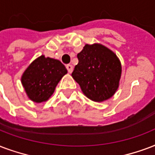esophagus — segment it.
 Segmentation results:
<instances>
[{
  "instance_id": "34e87169",
  "label": "esophagus",
  "mask_w": 155,
  "mask_h": 155,
  "mask_svg": "<svg viewBox=\"0 0 155 155\" xmlns=\"http://www.w3.org/2000/svg\"><path fill=\"white\" fill-rule=\"evenodd\" d=\"M66 67H67V71H68V72H69V73L72 72L73 67H72V66H71V64H67V66H66Z\"/></svg>"
}]
</instances>
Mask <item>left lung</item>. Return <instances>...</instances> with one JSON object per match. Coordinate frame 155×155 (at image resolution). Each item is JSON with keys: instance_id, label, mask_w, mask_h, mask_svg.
<instances>
[{"instance_id": "left-lung-1", "label": "left lung", "mask_w": 155, "mask_h": 155, "mask_svg": "<svg viewBox=\"0 0 155 155\" xmlns=\"http://www.w3.org/2000/svg\"><path fill=\"white\" fill-rule=\"evenodd\" d=\"M79 62L72 77L87 97L103 101L111 97L119 87L121 64L115 54L105 46L86 45L77 54Z\"/></svg>"}]
</instances>
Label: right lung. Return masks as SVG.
Instances as JSON below:
<instances>
[{
	"label": "right lung",
	"mask_w": 155,
	"mask_h": 155,
	"mask_svg": "<svg viewBox=\"0 0 155 155\" xmlns=\"http://www.w3.org/2000/svg\"><path fill=\"white\" fill-rule=\"evenodd\" d=\"M67 73V70L60 61L42 55L31 62L21 80L28 97L39 103L50 97L57 84Z\"/></svg>",
	"instance_id": "add662e5"
}]
</instances>
